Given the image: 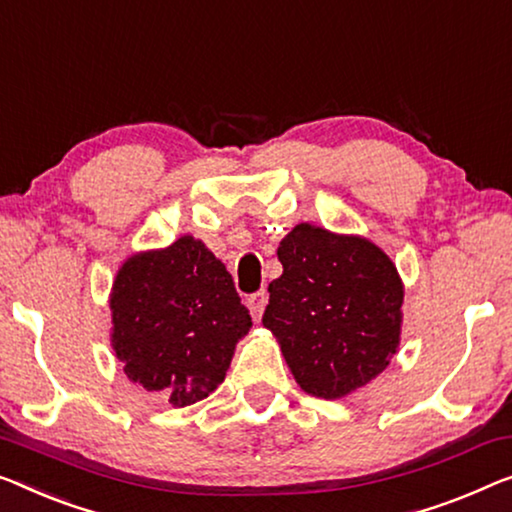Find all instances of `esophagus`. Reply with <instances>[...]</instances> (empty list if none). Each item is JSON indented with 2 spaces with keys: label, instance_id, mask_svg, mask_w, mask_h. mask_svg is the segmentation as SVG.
Listing matches in <instances>:
<instances>
[{
  "label": "esophagus",
  "instance_id": "34e87169",
  "mask_svg": "<svg viewBox=\"0 0 512 512\" xmlns=\"http://www.w3.org/2000/svg\"><path fill=\"white\" fill-rule=\"evenodd\" d=\"M266 303H269V294L266 292H255L248 296V308H250V315H253L255 322L262 319V312L266 308Z\"/></svg>",
  "mask_w": 512,
  "mask_h": 512
}]
</instances>
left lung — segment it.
Segmentation results:
<instances>
[{
  "label": "left lung",
  "mask_w": 512,
  "mask_h": 512,
  "mask_svg": "<svg viewBox=\"0 0 512 512\" xmlns=\"http://www.w3.org/2000/svg\"><path fill=\"white\" fill-rule=\"evenodd\" d=\"M262 324L305 393L340 400L381 375L400 347L404 285L393 259L358 234L299 223L278 246Z\"/></svg>",
  "instance_id": "obj_1"
}]
</instances>
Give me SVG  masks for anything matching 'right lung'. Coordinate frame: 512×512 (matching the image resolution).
I'll list each match as a JSON object with an SVG mask.
<instances>
[{"label":"right lung","instance_id":"1","mask_svg":"<svg viewBox=\"0 0 512 512\" xmlns=\"http://www.w3.org/2000/svg\"><path fill=\"white\" fill-rule=\"evenodd\" d=\"M110 312L126 377L172 407L216 391L253 326L225 264L190 234L128 257L112 282Z\"/></svg>","mask_w":512,"mask_h":512}]
</instances>
